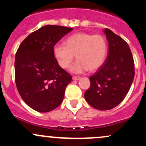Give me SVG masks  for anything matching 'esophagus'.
Segmentation results:
<instances>
[{"instance_id":"1","label":"esophagus","mask_w":146,"mask_h":146,"mask_svg":"<svg viewBox=\"0 0 146 146\" xmlns=\"http://www.w3.org/2000/svg\"><path fill=\"white\" fill-rule=\"evenodd\" d=\"M80 79V76H73V80H78Z\"/></svg>"}]
</instances>
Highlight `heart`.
Wrapping results in <instances>:
<instances>
[{"instance_id":"obj_1","label":"heart","mask_w":146,"mask_h":146,"mask_svg":"<svg viewBox=\"0 0 146 146\" xmlns=\"http://www.w3.org/2000/svg\"><path fill=\"white\" fill-rule=\"evenodd\" d=\"M64 46L56 44L53 54L59 66L68 68L76 55L78 61L70 68L74 73H82L86 70L95 71L104 64L107 56L108 45L102 35L78 32L66 38Z\"/></svg>"}]
</instances>
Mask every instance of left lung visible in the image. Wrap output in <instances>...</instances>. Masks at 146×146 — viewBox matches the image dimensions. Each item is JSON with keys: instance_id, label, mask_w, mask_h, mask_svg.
I'll list each match as a JSON object with an SVG mask.
<instances>
[{"instance_id": "left-lung-1", "label": "left lung", "mask_w": 146, "mask_h": 146, "mask_svg": "<svg viewBox=\"0 0 146 146\" xmlns=\"http://www.w3.org/2000/svg\"><path fill=\"white\" fill-rule=\"evenodd\" d=\"M109 51L104 64L90 77V86L85 100L94 108L110 110L127 95L134 78V61L129 44L110 29L104 30Z\"/></svg>"}]
</instances>
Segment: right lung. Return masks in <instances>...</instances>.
I'll list each match as a JSON object with an SVG mask.
<instances>
[{
    "label": "right lung",
    "mask_w": 146,
    "mask_h": 146,
    "mask_svg": "<svg viewBox=\"0 0 146 146\" xmlns=\"http://www.w3.org/2000/svg\"><path fill=\"white\" fill-rule=\"evenodd\" d=\"M73 28L46 25L23 41L15 59V78L25 102L39 112L58 107L72 76L57 63L53 48Z\"/></svg>",
    "instance_id": "right-lung-1"
}]
</instances>
